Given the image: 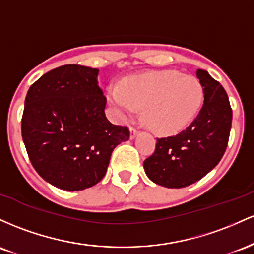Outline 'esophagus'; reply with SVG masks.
<instances>
[{"mask_svg": "<svg viewBox=\"0 0 254 254\" xmlns=\"http://www.w3.org/2000/svg\"><path fill=\"white\" fill-rule=\"evenodd\" d=\"M138 132H139L138 128H135V127L130 128V139H134L135 135L138 134Z\"/></svg>", "mask_w": 254, "mask_h": 254, "instance_id": "obj_1", "label": "esophagus"}]
</instances>
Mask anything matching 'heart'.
Segmentation results:
<instances>
[{"instance_id": "obj_1", "label": "heart", "mask_w": 254, "mask_h": 254, "mask_svg": "<svg viewBox=\"0 0 254 254\" xmlns=\"http://www.w3.org/2000/svg\"><path fill=\"white\" fill-rule=\"evenodd\" d=\"M109 99L121 116L144 108V121L153 132L170 135L190 126L204 101L198 78L176 70H161L125 79L109 89Z\"/></svg>"}]
</instances>
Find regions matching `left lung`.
I'll use <instances>...</instances> for the list:
<instances>
[{
    "label": "left lung",
    "mask_w": 254,
    "mask_h": 254,
    "mask_svg": "<svg viewBox=\"0 0 254 254\" xmlns=\"http://www.w3.org/2000/svg\"><path fill=\"white\" fill-rule=\"evenodd\" d=\"M204 89V104L196 118L176 135L157 138L155 152L144 161L151 181L168 189L190 186L221 158L229 141L233 112L226 90L206 70H196Z\"/></svg>",
    "instance_id": "8db88e82"
}]
</instances>
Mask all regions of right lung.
<instances>
[{
  "mask_svg": "<svg viewBox=\"0 0 254 254\" xmlns=\"http://www.w3.org/2000/svg\"><path fill=\"white\" fill-rule=\"evenodd\" d=\"M97 68L64 64L42 75L25 98L21 134L36 172L65 190L89 189L104 178L126 126L105 116L107 97Z\"/></svg>",
  "mask_w": 254,
  "mask_h": 254,
  "instance_id": "1",
  "label": "right lung"
}]
</instances>
